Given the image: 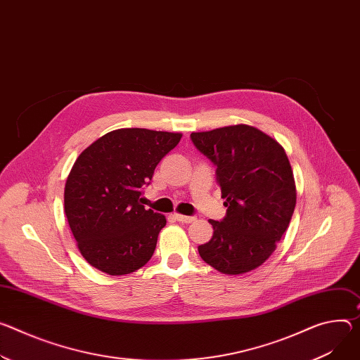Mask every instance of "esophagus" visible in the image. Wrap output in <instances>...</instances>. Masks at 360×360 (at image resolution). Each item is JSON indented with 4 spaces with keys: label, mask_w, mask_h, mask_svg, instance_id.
Listing matches in <instances>:
<instances>
[{
    "label": "esophagus",
    "mask_w": 360,
    "mask_h": 360,
    "mask_svg": "<svg viewBox=\"0 0 360 360\" xmlns=\"http://www.w3.org/2000/svg\"><path fill=\"white\" fill-rule=\"evenodd\" d=\"M175 218L182 224H191V222L197 219L195 217H186V215H181V214H175Z\"/></svg>",
    "instance_id": "34e87169"
}]
</instances>
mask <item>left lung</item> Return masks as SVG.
<instances>
[{
  "mask_svg": "<svg viewBox=\"0 0 360 360\" xmlns=\"http://www.w3.org/2000/svg\"><path fill=\"white\" fill-rule=\"evenodd\" d=\"M191 139L217 167V184L228 207L221 222L210 219L212 238L198 252L222 274L250 273L274 252L296 207V182L285 150L243 123L192 132Z\"/></svg>",
  "mask_w": 360,
  "mask_h": 360,
  "instance_id": "obj_1",
  "label": "left lung"
}]
</instances>
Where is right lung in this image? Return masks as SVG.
<instances>
[{"label": "right lung", "mask_w": 360, "mask_h": 360, "mask_svg": "<svg viewBox=\"0 0 360 360\" xmlns=\"http://www.w3.org/2000/svg\"><path fill=\"white\" fill-rule=\"evenodd\" d=\"M181 138L178 132L124 127L79 155L64 186V212L91 267L124 276L150 259L167 218L145 210L142 186Z\"/></svg>", "instance_id": "add662e5"}]
</instances>
